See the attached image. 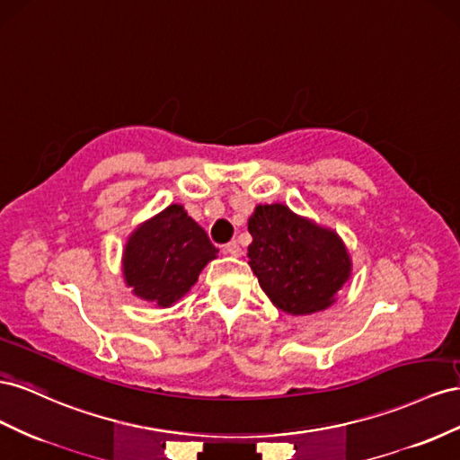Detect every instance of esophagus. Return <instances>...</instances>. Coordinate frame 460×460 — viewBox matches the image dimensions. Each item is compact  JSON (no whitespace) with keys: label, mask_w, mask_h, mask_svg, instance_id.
Here are the masks:
<instances>
[{"label":"esophagus","mask_w":460,"mask_h":460,"mask_svg":"<svg viewBox=\"0 0 460 460\" xmlns=\"http://www.w3.org/2000/svg\"><path fill=\"white\" fill-rule=\"evenodd\" d=\"M223 252L231 254V256H241V244L237 241H229L226 246H223Z\"/></svg>","instance_id":"obj_1"}]
</instances>
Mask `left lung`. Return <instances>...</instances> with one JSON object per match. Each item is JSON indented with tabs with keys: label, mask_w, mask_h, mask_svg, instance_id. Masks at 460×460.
<instances>
[{
	"label": "left lung",
	"mask_w": 460,
	"mask_h": 460,
	"mask_svg": "<svg viewBox=\"0 0 460 460\" xmlns=\"http://www.w3.org/2000/svg\"><path fill=\"white\" fill-rule=\"evenodd\" d=\"M248 233V264L271 303L287 314L325 310L349 279L350 260L337 234L283 204L256 206Z\"/></svg>",
	"instance_id": "8db88e82"
}]
</instances>
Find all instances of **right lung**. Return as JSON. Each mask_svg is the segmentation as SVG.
<instances>
[{"label": "right lung", "instance_id": "1", "mask_svg": "<svg viewBox=\"0 0 460 460\" xmlns=\"http://www.w3.org/2000/svg\"><path fill=\"white\" fill-rule=\"evenodd\" d=\"M219 251L179 204L138 227L127 243L123 275L137 296L172 306Z\"/></svg>", "mask_w": 460, "mask_h": 460}]
</instances>
